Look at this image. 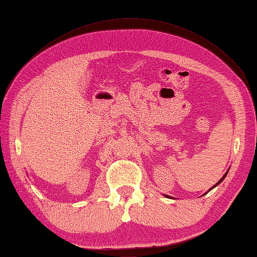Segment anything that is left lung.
Wrapping results in <instances>:
<instances>
[{
  "mask_svg": "<svg viewBox=\"0 0 257 257\" xmlns=\"http://www.w3.org/2000/svg\"><path fill=\"white\" fill-rule=\"evenodd\" d=\"M227 173H228V171H227V172H226V173H224V176H223V177H222V178H221V179H220V180H219V181H218V183H216V184H215V185H214V186H212V187H211V189H210V190H212V189H214V187H216V186H217V185H218V184H220V183H221V182H222V181H223V179H224V178H226V176H227ZM210 190H209V191H210ZM209 191H208V192H209ZM166 196H167V197H169V196H168V195H166Z\"/></svg>",
  "mask_w": 257,
  "mask_h": 257,
  "instance_id": "left-lung-1",
  "label": "left lung"
}]
</instances>
